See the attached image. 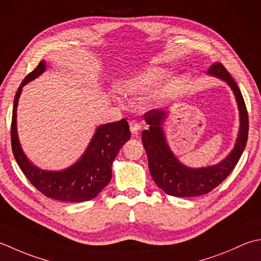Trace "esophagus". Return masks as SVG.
Masks as SVG:
<instances>
[{
	"label": "esophagus",
	"mask_w": 261,
	"mask_h": 261,
	"mask_svg": "<svg viewBox=\"0 0 261 261\" xmlns=\"http://www.w3.org/2000/svg\"><path fill=\"white\" fill-rule=\"evenodd\" d=\"M129 125H130V131H131L132 136H134V137H137L138 135H139L140 125H139V123H138L137 121H135V120L130 121V122H129Z\"/></svg>",
	"instance_id": "obj_1"
}]
</instances>
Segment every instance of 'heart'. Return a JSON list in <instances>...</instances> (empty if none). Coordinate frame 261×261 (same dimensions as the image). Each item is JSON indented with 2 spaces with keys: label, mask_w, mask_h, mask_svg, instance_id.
<instances>
[{
  "label": "heart",
  "mask_w": 261,
  "mask_h": 261,
  "mask_svg": "<svg viewBox=\"0 0 261 261\" xmlns=\"http://www.w3.org/2000/svg\"><path fill=\"white\" fill-rule=\"evenodd\" d=\"M165 78V70L160 68H147L122 81L119 86V90L125 97L139 99L154 90Z\"/></svg>",
  "instance_id": "b5f03b06"
}]
</instances>
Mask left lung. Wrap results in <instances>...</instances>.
<instances>
[{"label": "left lung", "instance_id": "8db88e82", "mask_svg": "<svg viewBox=\"0 0 261 261\" xmlns=\"http://www.w3.org/2000/svg\"><path fill=\"white\" fill-rule=\"evenodd\" d=\"M207 74L226 83L232 89L239 109L240 127L233 149L219 163L206 167H189L177 160L167 144L163 125L170 114L168 109L151 110L144 115L148 130L142 131L141 140L147 152L151 177L158 188L170 196L198 197L206 195L225 180L233 171L246 148L249 132L248 112L241 91L232 75L221 63L213 64Z\"/></svg>", "mask_w": 261, "mask_h": 261}]
</instances>
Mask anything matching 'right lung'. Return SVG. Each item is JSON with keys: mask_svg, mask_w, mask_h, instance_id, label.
Returning <instances> with one entry per match:
<instances>
[{"mask_svg": "<svg viewBox=\"0 0 261 261\" xmlns=\"http://www.w3.org/2000/svg\"><path fill=\"white\" fill-rule=\"evenodd\" d=\"M45 61H42L29 73L14 96L11 145L15 161L29 182L45 195L60 201L83 202L94 199L109 185L112 178V165L125 142L130 139L129 124L125 119L101 124L96 127L88 147L74 164L61 171H47L34 165L25 156L20 145L17 130V107L22 87L44 73Z\"/></svg>", "mask_w": 261, "mask_h": 261, "instance_id": "add662e5", "label": "right lung"}]
</instances>
